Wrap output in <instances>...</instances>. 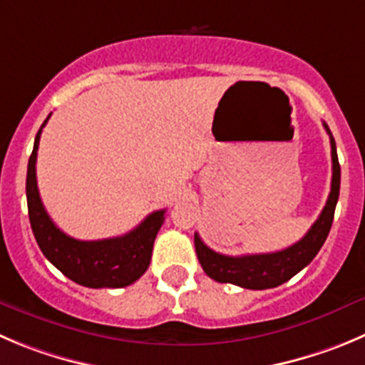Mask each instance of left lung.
Instances as JSON below:
<instances>
[{
  "mask_svg": "<svg viewBox=\"0 0 365 365\" xmlns=\"http://www.w3.org/2000/svg\"><path fill=\"white\" fill-rule=\"evenodd\" d=\"M324 128L329 134V143H331V190H329L324 210L321 211L314 225L308 229V232L299 242L283 251L244 256H225L215 252L195 232L197 258H199L204 272L211 279L218 281V283L238 284L242 289L251 290L274 289L296 276L299 270H303L321 251L322 244L328 238L329 229H331L333 215H335V206L339 200V190H341V165L336 158L335 140L326 123Z\"/></svg>",
  "mask_w": 365,
  "mask_h": 365,
  "instance_id": "obj_1",
  "label": "left lung"
}]
</instances>
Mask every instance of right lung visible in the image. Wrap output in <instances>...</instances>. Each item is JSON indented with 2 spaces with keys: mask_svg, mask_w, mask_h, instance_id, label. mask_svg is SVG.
<instances>
[{
  "mask_svg": "<svg viewBox=\"0 0 365 365\" xmlns=\"http://www.w3.org/2000/svg\"><path fill=\"white\" fill-rule=\"evenodd\" d=\"M50 118V116H48ZM48 118L36 136L26 172L29 217L43 255L75 283L89 289H121L140 279L150 265L152 247L165 222V210L148 215L136 229L106 240H75L62 232L46 213L37 188L36 161L39 138Z\"/></svg>",
  "mask_w": 365,
  "mask_h": 365,
  "instance_id": "add662e5",
  "label": "right lung"
}]
</instances>
